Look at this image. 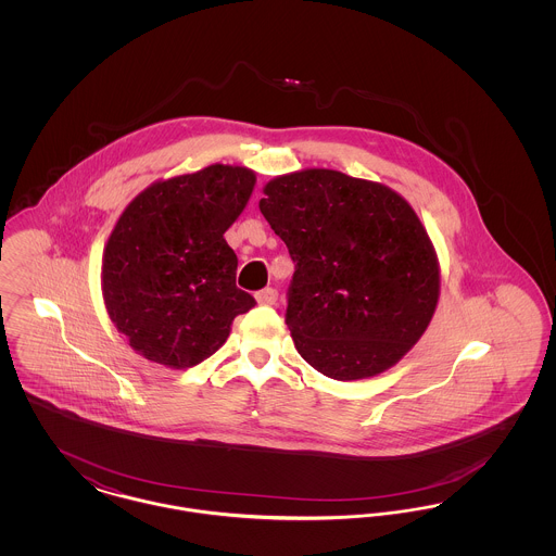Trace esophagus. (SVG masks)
<instances>
[{
    "label": "esophagus",
    "instance_id": "1",
    "mask_svg": "<svg viewBox=\"0 0 556 556\" xmlns=\"http://www.w3.org/2000/svg\"><path fill=\"white\" fill-rule=\"evenodd\" d=\"M277 298H279V293L275 288H265L256 293V302L263 306H273L277 302Z\"/></svg>",
    "mask_w": 556,
    "mask_h": 556
}]
</instances>
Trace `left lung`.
<instances>
[{
    "label": "left lung",
    "instance_id": "1",
    "mask_svg": "<svg viewBox=\"0 0 556 556\" xmlns=\"http://www.w3.org/2000/svg\"><path fill=\"white\" fill-rule=\"evenodd\" d=\"M261 212L295 270L286 323L300 356L352 381L419 342L440 298V265L417 212L394 189L306 168L266 184Z\"/></svg>",
    "mask_w": 556,
    "mask_h": 556
}]
</instances>
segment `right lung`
<instances>
[{
  "label": "right lung",
  "instance_id": "obj_1",
  "mask_svg": "<svg viewBox=\"0 0 556 556\" xmlns=\"http://www.w3.org/2000/svg\"><path fill=\"white\" fill-rule=\"evenodd\" d=\"M254 184L245 166L212 164L143 189L116 220L102 291L110 320L143 358L195 367L256 304L236 286L238 256L223 238Z\"/></svg>",
  "mask_w": 556,
  "mask_h": 556
}]
</instances>
